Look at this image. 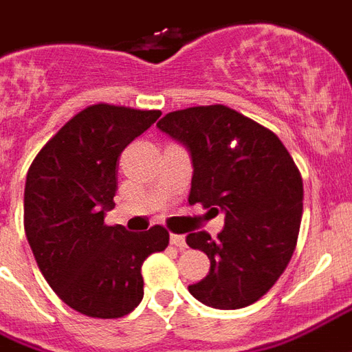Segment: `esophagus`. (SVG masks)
Listing matches in <instances>:
<instances>
[{
    "label": "esophagus",
    "instance_id": "esophagus-1",
    "mask_svg": "<svg viewBox=\"0 0 352 352\" xmlns=\"http://www.w3.org/2000/svg\"><path fill=\"white\" fill-rule=\"evenodd\" d=\"M170 245H174L179 250H186L187 243H186V236H178V234H173L170 236Z\"/></svg>",
    "mask_w": 352,
    "mask_h": 352
}]
</instances>
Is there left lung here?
<instances>
[{"mask_svg": "<svg viewBox=\"0 0 352 352\" xmlns=\"http://www.w3.org/2000/svg\"><path fill=\"white\" fill-rule=\"evenodd\" d=\"M157 128L189 152V204L224 213L217 239L187 236L211 263L189 293L219 310L252 305L274 286L297 245L302 178L292 155L271 129L226 105L173 111Z\"/></svg>", "mask_w": 352, "mask_h": 352, "instance_id": "1", "label": "left lung"}]
</instances>
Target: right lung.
Segmentation results:
<instances>
[{"instance_id": "right-lung-1", "label": "right lung", "mask_w": 352, "mask_h": 352, "mask_svg": "<svg viewBox=\"0 0 352 352\" xmlns=\"http://www.w3.org/2000/svg\"><path fill=\"white\" fill-rule=\"evenodd\" d=\"M160 116V111L91 105L29 166L23 192L29 247L50 287L79 314L115 319L137 308L144 295L142 261L168 245L160 224L133 234L104 223L115 208L120 154Z\"/></svg>"}]
</instances>
